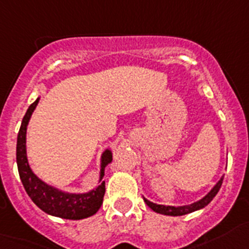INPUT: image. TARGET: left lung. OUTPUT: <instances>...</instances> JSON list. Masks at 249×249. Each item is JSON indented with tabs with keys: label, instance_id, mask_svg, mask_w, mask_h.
<instances>
[{
	"label": "left lung",
	"instance_id": "left-lung-1",
	"mask_svg": "<svg viewBox=\"0 0 249 249\" xmlns=\"http://www.w3.org/2000/svg\"><path fill=\"white\" fill-rule=\"evenodd\" d=\"M222 181H223V177L218 180L217 184H216V185L211 189V191H210L206 196H204L201 200L194 202V204L185 205V206H165V205L154 204V202L149 201V200H147L145 197H143V199H144L145 204H147L153 211H156V213H161V215H168V216H182V215H186V213H194V211H197V210L200 209H204L205 206H207L210 202L213 201V199L216 196V194L218 193L221 185H222Z\"/></svg>",
	"mask_w": 249,
	"mask_h": 249
}]
</instances>
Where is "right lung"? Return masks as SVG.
Masks as SVG:
<instances>
[{
    "label": "right lung",
    "instance_id": "right-lung-1",
    "mask_svg": "<svg viewBox=\"0 0 249 249\" xmlns=\"http://www.w3.org/2000/svg\"><path fill=\"white\" fill-rule=\"evenodd\" d=\"M39 102V97L28 107L19 132L17 137V166L19 173L20 181L23 184L27 194L32 201L43 210L48 215L56 216V217L67 218V220H81V218L90 217L99 211L102 205L105 195V181L102 178L105 175V168L107 164L112 161V153L106 149L101 156V170H100V180L101 181L96 189H92L89 193L84 194H70L61 191L59 189L45 184L43 180L36 177L32 172L27 159L26 149V133L27 126L31 120V116Z\"/></svg>",
    "mask_w": 249,
    "mask_h": 249
}]
</instances>
